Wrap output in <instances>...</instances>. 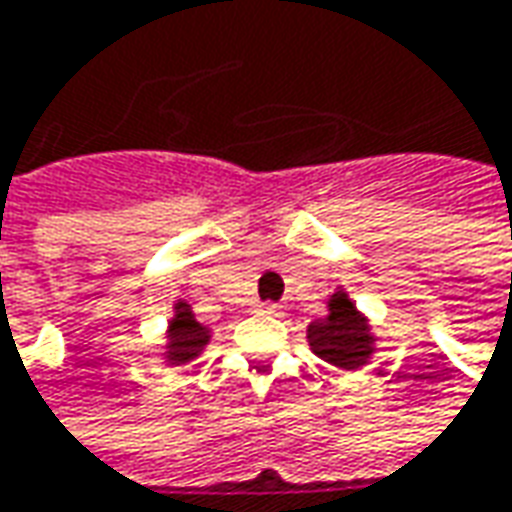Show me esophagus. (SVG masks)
<instances>
[{
    "label": "esophagus",
    "mask_w": 512,
    "mask_h": 512,
    "mask_svg": "<svg viewBox=\"0 0 512 512\" xmlns=\"http://www.w3.org/2000/svg\"><path fill=\"white\" fill-rule=\"evenodd\" d=\"M257 309L263 311V314H280V311H283V306H280V303H260Z\"/></svg>",
    "instance_id": "34e87169"
}]
</instances>
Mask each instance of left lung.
Returning a JSON list of instances; mask_svg holds the SVG:
<instances>
[{
	"mask_svg": "<svg viewBox=\"0 0 512 512\" xmlns=\"http://www.w3.org/2000/svg\"><path fill=\"white\" fill-rule=\"evenodd\" d=\"M306 340L314 357L343 371H360L374 360L379 337L368 314H362L348 291L337 286L326 300V317L306 326Z\"/></svg>",
	"mask_w": 512,
	"mask_h": 512,
	"instance_id": "1",
	"label": "left lung"
}]
</instances>
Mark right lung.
<instances>
[{
	"label": "right lung",
	"mask_w": 512,
	"mask_h": 512,
	"mask_svg": "<svg viewBox=\"0 0 512 512\" xmlns=\"http://www.w3.org/2000/svg\"><path fill=\"white\" fill-rule=\"evenodd\" d=\"M209 343H212V328L203 326L186 300H175L167 320V331H164V343H161L164 362L167 365L192 362L195 357H201Z\"/></svg>",
	"instance_id": "right-lung-1"
}]
</instances>
